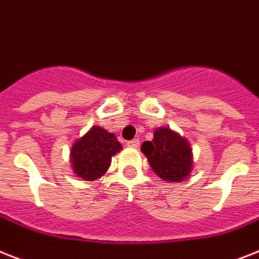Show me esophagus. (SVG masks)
Instances as JSON below:
<instances>
[{
	"label": "esophagus",
	"mask_w": 259,
	"mask_h": 259,
	"mask_svg": "<svg viewBox=\"0 0 259 259\" xmlns=\"http://www.w3.org/2000/svg\"><path fill=\"white\" fill-rule=\"evenodd\" d=\"M139 144H140V142H139L138 139H132V140H130V142L127 143L128 147H131V148H138Z\"/></svg>",
	"instance_id": "34e87169"
}]
</instances>
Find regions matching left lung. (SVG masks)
Segmentation results:
<instances>
[{"label":"left lung","instance_id":"left-lung-1","mask_svg":"<svg viewBox=\"0 0 259 259\" xmlns=\"http://www.w3.org/2000/svg\"><path fill=\"white\" fill-rule=\"evenodd\" d=\"M142 152L147 156L156 175L165 181H183L193 168L188 140L168 127L157 128L153 132L152 142L143 143Z\"/></svg>","mask_w":259,"mask_h":259}]
</instances>
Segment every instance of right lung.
<instances>
[{"label": "right lung", "mask_w": 259, "mask_h": 259, "mask_svg": "<svg viewBox=\"0 0 259 259\" xmlns=\"http://www.w3.org/2000/svg\"><path fill=\"white\" fill-rule=\"evenodd\" d=\"M120 149H123L121 144L114 134L94 125L72 144L70 161L74 173L86 181L99 179L110 168L111 157Z\"/></svg>", "instance_id": "right-lung-1"}]
</instances>
